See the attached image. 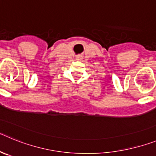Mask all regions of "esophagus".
Instances as JSON below:
<instances>
[{
  "mask_svg": "<svg viewBox=\"0 0 156 156\" xmlns=\"http://www.w3.org/2000/svg\"><path fill=\"white\" fill-rule=\"evenodd\" d=\"M77 59H78V60H80L81 57H77Z\"/></svg>",
  "mask_w": 156,
  "mask_h": 156,
  "instance_id": "34e87169",
  "label": "esophagus"
}]
</instances>
